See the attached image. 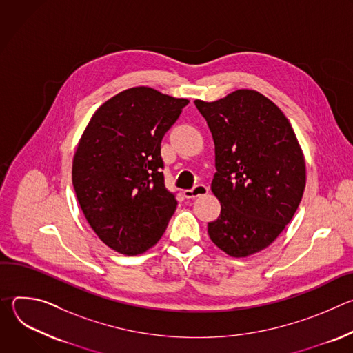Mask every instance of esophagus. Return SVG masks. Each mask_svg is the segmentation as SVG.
Instances as JSON below:
<instances>
[{
    "label": "esophagus",
    "mask_w": 353,
    "mask_h": 353,
    "mask_svg": "<svg viewBox=\"0 0 353 353\" xmlns=\"http://www.w3.org/2000/svg\"><path fill=\"white\" fill-rule=\"evenodd\" d=\"M208 192V187L205 184H196L191 190H184V196L185 198H196L201 195H205Z\"/></svg>",
    "instance_id": "34e87169"
}]
</instances>
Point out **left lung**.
Instances as JSON below:
<instances>
[{
    "mask_svg": "<svg viewBox=\"0 0 353 353\" xmlns=\"http://www.w3.org/2000/svg\"><path fill=\"white\" fill-rule=\"evenodd\" d=\"M194 103L215 143L211 190L222 210L208 234L230 257L259 253L282 233L303 196L306 163L294 131L257 90Z\"/></svg>",
    "mask_w": 353,
    "mask_h": 353,
    "instance_id": "1",
    "label": "left lung"
}]
</instances>
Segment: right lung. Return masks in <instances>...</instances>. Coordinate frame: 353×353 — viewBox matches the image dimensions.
I'll use <instances>...</instances> for the list:
<instances>
[{
	"instance_id": "right-lung-1",
	"label": "right lung",
	"mask_w": 353,
	"mask_h": 353,
	"mask_svg": "<svg viewBox=\"0 0 353 353\" xmlns=\"http://www.w3.org/2000/svg\"><path fill=\"white\" fill-rule=\"evenodd\" d=\"M187 105L152 88H131L100 106L79 139L72 162L79 207L97 237L120 254L155 245L176 211L161 142Z\"/></svg>"
}]
</instances>
